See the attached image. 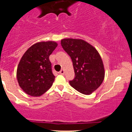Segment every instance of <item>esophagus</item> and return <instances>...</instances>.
<instances>
[{"instance_id":"esophagus-1","label":"esophagus","mask_w":132,"mask_h":132,"mask_svg":"<svg viewBox=\"0 0 132 132\" xmlns=\"http://www.w3.org/2000/svg\"><path fill=\"white\" fill-rule=\"evenodd\" d=\"M59 73H60L61 75H64V71L63 70H61L60 71H59Z\"/></svg>"}]
</instances>
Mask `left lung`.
<instances>
[{"mask_svg":"<svg viewBox=\"0 0 132 132\" xmlns=\"http://www.w3.org/2000/svg\"><path fill=\"white\" fill-rule=\"evenodd\" d=\"M61 44L73 62L75 78L70 81L71 86L81 94L90 95L104 78V64L99 52L81 39L65 38Z\"/></svg>","mask_w":132,"mask_h":132,"instance_id":"left-lung-1","label":"left lung"}]
</instances>
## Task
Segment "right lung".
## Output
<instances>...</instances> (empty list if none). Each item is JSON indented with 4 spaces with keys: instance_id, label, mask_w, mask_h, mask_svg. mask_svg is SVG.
Returning <instances> with one entry per match:
<instances>
[{
    "instance_id": "1",
    "label": "right lung",
    "mask_w": 132,
    "mask_h": 132,
    "mask_svg": "<svg viewBox=\"0 0 132 132\" xmlns=\"http://www.w3.org/2000/svg\"><path fill=\"white\" fill-rule=\"evenodd\" d=\"M57 46L55 42H41L30 47L23 55L18 66L19 85L28 95L38 97L52 85V73L49 55Z\"/></svg>"
}]
</instances>
